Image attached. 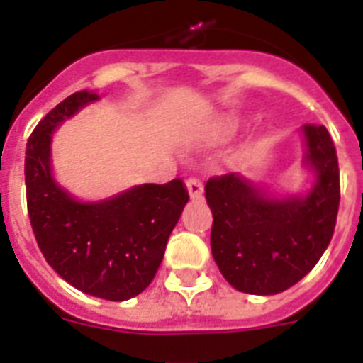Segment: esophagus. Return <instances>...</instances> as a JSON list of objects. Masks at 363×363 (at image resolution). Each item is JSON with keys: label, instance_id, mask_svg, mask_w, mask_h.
I'll list each match as a JSON object with an SVG mask.
<instances>
[{"label": "esophagus", "instance_id": "obj_1", "mask_svg": "<svg viewBox=\"0 0 363 363\" xmlns=\"http://www.w3.org/2000/svg\"><path fill=\"white\" fill-rule=\"evenodd\" d=\"M188 186V194H190V198L192 199H199L203 196V182L199 177H190L186 181Z\"/></svg>", "mask_w": 363, "mask_h": 363}]
</instances>
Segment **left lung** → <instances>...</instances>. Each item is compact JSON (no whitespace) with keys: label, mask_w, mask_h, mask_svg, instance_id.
<instances>
[{"label":"left lung","mask_w":363,"mask_h":363,"mask_svg":"<svg viewBox=\"0 0 363 363\" xmlns=\"http://www.w3.org/2000/svg\"><path fill=\"white\" fill-rule=\"evenodd\" d=\"M316 184L305 198L273 199L235 173L211 177V250L235 290L271 296L294 286L320 259L337 220L341 184L335 145L324 125L305 124Z\"/></svg>","instance_id":"obj_1"}]
</instances>
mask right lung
<instances>
[{"label":"right lung","instance_id":"1","mask_svg":"<svg viewBox=\"0 0 363 363\" xmlns=\"http://www.w3.org/2000/svg\"><path fill=\"white\" fill-rule=\"evenodd\" d=\"M98 94L75 92L31 131L26 147V199L35 241L48 265L71 286L124 301L152 282L169 233L188 203L181 179L141 184L99 203H81L50 175L54 128Z\"/></svg>","mask_w":363,"mask_h":363}]
</instances>
